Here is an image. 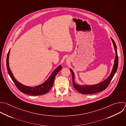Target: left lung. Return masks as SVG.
I'll list each match as a JSON object with an SVG mask.
<instances>
[{
    "instance_id": "obj_1",
    "label": "left lung",
    "mask_w": 126,
    "mask_h": 126,
    "mask_svg": "<svg viewBox=\"0 0 126 126\" xmlns=\"http://www.w3.org/2000/svg\"><path fill=\"white\" fill-rule=\"evenodd\" d=\"M111 40L113 42V44L114 47L115 53H116V56L114 60V64L112 70V72L109 75V76L105 79L104 81H103L101 82H100L97 84L94 85H79L78 84H77L75 83V81H74V78H75V74L73 70L71 69H70L72 75V80H73V85L74 88L78 91L79 93H80L81 94H94L95 93H99L100 92L103 91L104 90H105L107 87L109 85L110 82H111L112 78H113L115 74L116 73L118 66V56L117 54V47L116 44L115 43L114 40L112 38Z\"/></svg>"
}]
</instances>
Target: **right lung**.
I'll return each mask as SVG.
<instances>
[{
  "instance_id": "add662e5",
  "label": "right lung",
  "mask_w": 126,
  "mask_h": 126,
  "mask_svg": "<svg viewBox=\"0 0 126 126\" xmlns=\"http://www.w3.org/2000/svg\"><path fill=\"white\" fill-rule=\"evenodd\" d=\"M10 50L7 54V59H6V66L8 72V74L12 79L13 81L15 83V86L18 89V90L25 94H27L31 95H43L47 93L52 88L55 76L57 74V73L61 70L62 67L61 65H59L53 72L52 73L51 75L49 76L48 79L46 80L42 84L35 86L34 87H30L24 86L19 81H18L13 76L12 72L10 69L9 65V56Z\"/></svg>"
}]
</instances>
